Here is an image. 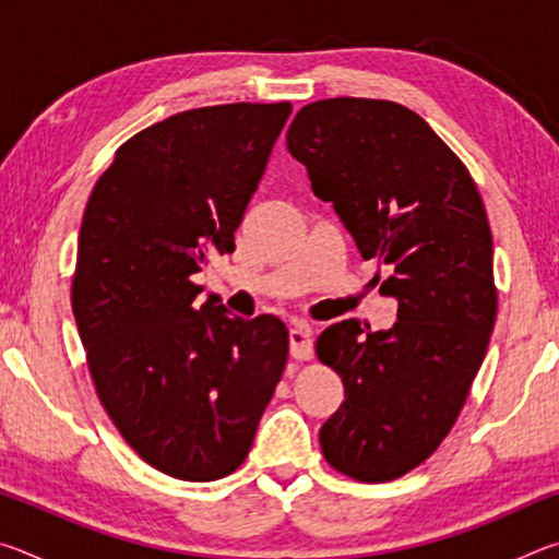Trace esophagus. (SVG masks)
I'll return each instance as SVG.
<instances>
[{"instance_id":"1","label":"esophagus","mask_w":559,"mask_h":559,"mask_svg":"<svg viewBox=\"0 0 559 559\" xmlns=\"http://www.w3.org/2000/svg\"><path fill=\"white\" fill-rule=\"evenodd\" d=\"M288 340H290V357L293 359L313 357V333H310V328L306 323L293 325L288 333Z\"/></svg>"}]
</instances>
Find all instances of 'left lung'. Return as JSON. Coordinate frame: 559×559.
Segmentation results:
<instances>
[{
  "mask_svg": "<svg viewBox=\"0 0 559 559\" xmlns=\"http://www.w3.org/2000/svg\"><path fill=\"white\" fill-rule=\"evenodd\" d=\"M286 145L362 259L392 271L380 288L400 306L390 330L349 318L316 340L318 359L345 384V402L320 427L323 456L382 484L439 449L486 357L498 310L488 216L461 159L400 103H310Z\"/></svg>",
  "mask_w": 559,
  "mask_h": 559,
  "instance_id": "1",
  "label": "left lung"
}]
</instances>
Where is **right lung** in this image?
I'll return each instance as SVG.
<instances>
[{
  "instance_id": "1",
  "label": "right lung",
  "mask_w": 559,
  "mask_h": 559,
  "mask_svg": "<svg viewBox=\"0 0 559 559\" xmlns=\"http://www.w3.org/2000/svg\"><path fill=\"white\" fill-rule=\"evenodd\" d=\"M288 116L290 103H229L155 122L83 212L71 306L93 384L138 456L179 480L241 466L286 367L276 316L200 306L192 276L234 251Z\"/></svg>"
}]
</instances>
